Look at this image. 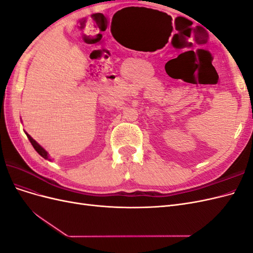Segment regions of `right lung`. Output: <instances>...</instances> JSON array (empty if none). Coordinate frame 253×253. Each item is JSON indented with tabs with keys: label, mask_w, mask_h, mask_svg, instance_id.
<instances>
[{
	"label": "right lung",
	"mask_w": 253,
	"mask_h": 253,
	"mask_svg": "<svg viewBox=\"0 0 253 253\" xmlns=\"http://www.w3.org/2000/svg\"><path fill=\"white\" fill-rule=\"evenodd\" d=\"M25 134H26V136H27V138L29 139V141H30V143L33 144V147H34V149L39 153V154L43 157V158H45V159H47V160H50V158H49V154H48V152L45 150L43 147H41V145L38 143L32 136H30L28 133H26L25 132Z\"/></svg>",
	"instance_id": "1"
}]
</instances>
